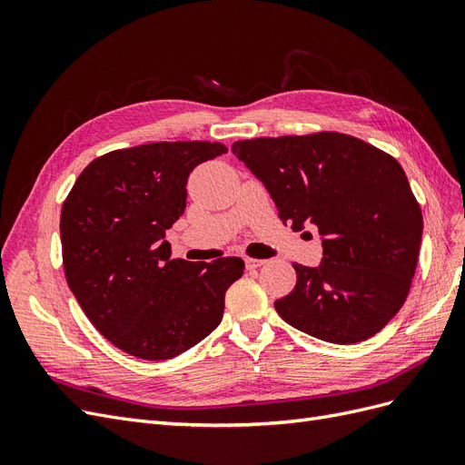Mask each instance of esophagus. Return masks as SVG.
Masks as SVG:
<instances>
[{
  "label": "esophagus",
  "mask_w": 465,
  "mask_h": 465,
  "mask_svg": "<svg viewBox=\"0 0 465 465\" xmlns=\"http://www.w3.org/2000/svg\"><path fill=\"white\" fill-rule=\"evenodd\" d=\"M265 260H254V258H246V267L248 270H256V267H262Z\"/></svg>",
  "instance_id": "esophagus-1"
}]
</instances>
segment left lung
<instances>
[{"label":"left lung","instance_id":"1","mask_svg":"<svg viewBox=\"0 0 465 465\" xmlns=\"http://www.w3.org/2000/svg\"><path fill=\"white\" fill-rule=\"evenodd\" d=\"M294 231L314 224L323 258L292 263L297 285L275 301L292 328L322 341L369 340L403 306L415 275L423 215L400 163L335 132L232 143Z\"/></svg>","mask_w":465,"mask_h":465}]
</instances>
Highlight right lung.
Returning <instances> with one entry per match:
<instances>
[{
    "mask_svg": "<svg viewBox=\"0 0 465 465\" xmlns=\"http://www.w3.org/2000/svg\"><path fill=\"white\" fill-rule=\"evenodd\" d=\"M227 153L211 142L112 151L83 171L62 207L67 285L93 326L137 359L166 361L198 345L223 318L241 258H173L166 231L186 209L195 166Z\"/></svg>",
    "mask_w": 465,
    "mask_h": 465,
    "instance_id": "1",
    "label": "right lung"
}]
</instances>
